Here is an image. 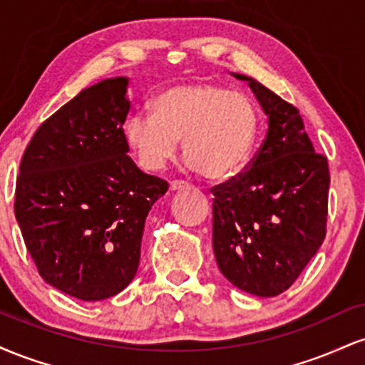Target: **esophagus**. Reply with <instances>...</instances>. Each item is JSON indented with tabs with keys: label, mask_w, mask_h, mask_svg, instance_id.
<instances>
[{
	"label": "esophagus",
	"mask_w": 365,
	"mask_h": 365,
	"mask_svg": "<svg viewBox=\"0 0 365 365\" xmlns=\"http://www.w3.org/2000/svg\"><path fill=\"white\" fill-rule=\"evenodd\" d=\"M192 185L190 183L183 182V180H173V182H170V190H183V188H190Z\"/></svg>",
	"instance_id": "1"
}]
</instances>
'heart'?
Listing matches in <instances>:
<instances>
[{
	"label": "heart",
	"mask_w": 365,
	"mask_h": 365,
	"mask_svg": "<svg viewBox=\"0 0 365 365\" xmlns=\"http://www.w3.org/2000/svg\"><path fill=\"white\" fill-rule=\"evenodd\" d=\"M150 115L128 116L125 137L144 170L159 171L183 156L202 177L226 178L250 156L259 132V113L244 94L212 82L166 87L150 101Z\"/></svg>",
	"instance_id": "b5f03b06"
}]
</instances>
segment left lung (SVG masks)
Returning <instances> with one entry per match:
<instances>
[{
    "label": "left lung",
    "mask_w": 365,
    "mask_h": 365,
    "mask_svg": "<svg viewBox=\"0 0 365 365\" xmlns=\"http://www.w3.org/2000/svg\"><path fill=\"white\" fill-rule=\"evenodd\" d=\"M269 128L244 171L211 188L212 249L230 283L257 297L292 287L316 255L328 221V159L317 154L302 116L254 78Z\"/></svg>",
    "instance_id": "left-lung-1"
}]
</instances>
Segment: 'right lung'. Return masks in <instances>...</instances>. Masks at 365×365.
<instances>
[{
    "label": "right lung",
    "instance_id": "right-lung-1",
    "mask_svg": "<svg viewBox=\"0 0 365 365\" xmlns=\"http://www.w3.org/2000/svg\"><path fill=\"white\" fill-rule=\"evenodd\" d=\"M128 81L83 89L36 130L15 187V217L37 271L75 299L104 300L128 287L150 207L168 182L127 156Z\"/></svg>",
    "mask_w": 365,
    "mask_h": 365
}]
</instances>
